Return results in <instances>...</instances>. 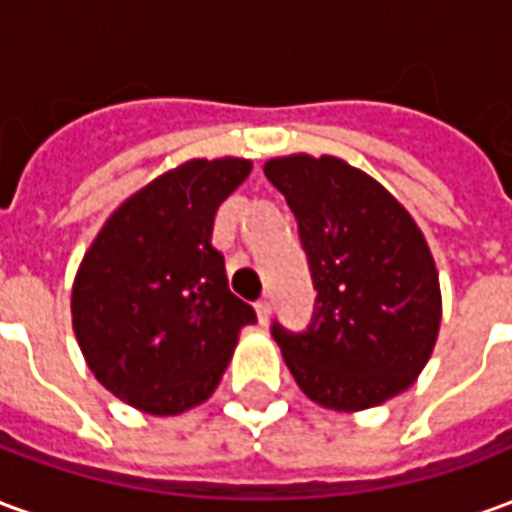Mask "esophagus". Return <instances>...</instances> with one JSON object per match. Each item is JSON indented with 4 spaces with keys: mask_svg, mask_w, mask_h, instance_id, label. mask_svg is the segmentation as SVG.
<instances>
[{
    "mask_svg": "<svg viewBox=\"0 0 512 512\" xmlns=\"http://www.w3.org/2000/svg\"><path fill=\"white\" fill-rule=\"evenodd\" d=\"M255 310H257V321L260 323H266L268 321V315H271V301L268 299H260L255 304Z\"/></svg>",
    "mask_w": 512,
    "mask_h": 512,
    "instance_id": "1",
    "label": "esophagus"
}]
</instances>
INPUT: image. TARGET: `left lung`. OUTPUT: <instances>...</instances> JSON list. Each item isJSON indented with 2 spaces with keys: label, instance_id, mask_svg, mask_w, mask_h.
<instances>
[{
  "label": "left lung",
  "instance_id": "8db88e82",
  "mask_svg": "<svg viewBox=\"0 0 512 512\" xmlns=\"http://www.w3.org/2000/svg\"><path fill=\"white\" fill-rule=\"evenodd\" d=\"M266 178L299 222L318 290L304 332L274 323L290 376L332 411L400 395L439 337V271L411 213L362 169L334 156L268 158Z\"/></svg>",
  "mask_w": 512,
  "mask_h": 512
}]
</instances>
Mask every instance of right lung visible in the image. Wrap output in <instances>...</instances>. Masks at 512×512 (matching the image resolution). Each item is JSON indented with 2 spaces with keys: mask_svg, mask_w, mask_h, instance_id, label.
Returning a JSON list of instances; mask_svg holds the SVG:
<instances>
[{
  "mask_svg": "<svg viewBox=\"0 0 512 512\" xmlns=\"http://www.w3.org/2000/svg\"><path fill=\"white\" fill-rule=\"evenodd\" d=\"M249 158H191L134 191L95 235L71 293L93 376L128 406L172 417L205 403L255 310L230 293L213 216Z\"/></svg>",
  "mask_w": 512,
  "mask_h": 512,
  "instance_id": "1",
  "label": "right lung"
}]
</instances>
